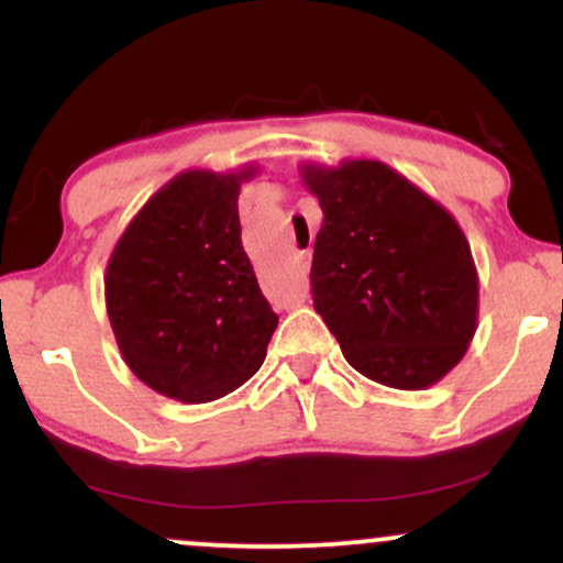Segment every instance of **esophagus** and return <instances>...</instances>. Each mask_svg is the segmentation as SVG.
I'll return each instance as SVG.
<instances>
[{"instance_id":"esophagus-1","label":"esophagus","mask_w":563,"mask_h":563,"mask_svg":"<svg viewBox=\"0 0 563 563\" xmlns=\"http://www.w3.org/2000/svg\"><path fill=\"white\" fill-rule=\"evenodd\" d=\"M301 262H303V264H307V254H301Z\"/></svg>"}]
</instances>
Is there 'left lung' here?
I'll use <instances>...</instances> for the list:
<instances>
[{"label": "left lung", "mask_w": 563, "mask_h": 563, "mask_svg": "<svg viewBox=\"0 0 563 563\" xmlns=\"http://www.w3.org/2000/svg\"><path fill=\"white\" fill-rule=\"evenodd\" d=\"M320 200L314 309L346 363L391 389H426L463 360L476 331L479 277L448 209L380 161L307 164Z\"/></svg>", "instance_id": "left-lung-1"}]
</instances>
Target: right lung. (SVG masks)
<instances>
[{
    "label": "right lung",
    "mask_w": 563,
    "mask_h": 563,
    "mask_svg": "<svg viewBox=\"0 0 563 563\" xmlns=\"http://www.w3.org/2000/svg\"><path fill=\"white\" fill-rule=\"evenodd\" d=\"M254 169L183 172L129 222L106 275L126 365L179 402H211L260 371L277 314L241 243L238 192Z\"/></svg>",
    "instance_id": "obj_1"
}]
</instances>
